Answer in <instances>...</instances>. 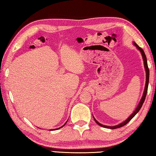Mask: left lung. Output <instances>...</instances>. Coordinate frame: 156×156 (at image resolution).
<instances>
[{
	"instance_id": "1",
	"label": "left lung",
	"mask_w": 156,
	"mask_h": 156,
	"mask_svg": "<svg viewBox=\"0 0 156 156\" xmlns=\"http://www.w3.org/2000/svg\"><path fill=\"white\" fill-rule=\"evenodd\" d=\"M133 44L136 46V48H137L139 51L141 52V55H142V57H143V60H144V67H145V72H146V82H145V89H144V94H143V96L141 98V101H139V105L137 106V107L136 108L135 110L134 111V112H133V114H131V115H130V116L129 117L128 119H127L126 120H125V121L122 122V123L119 124V125H116V126H106V125H101V123L98 122L97 120L95 119V118L94 117V119L95 121H96V122L98 124V125H100L102 127H104V128H108V129H117V128H120V127H122L123 126H125V125H126L127 123H128L130 120H131L133 117H134L136 113H137L139 110H140V109L141 108V107L143 106V104H144V101H145V97H146V95H147V88H148V84H149V68H148V66H147V58H146V56L145 55V52L144 51V50H143L141 48L139 47L137 44H136L135 42H133Z\"/></svg>"
}]
</instances>
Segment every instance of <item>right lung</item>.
<instances>
[{"label": "right lung", "instance_id": "right-lung-1", "mask_svg": "<svg viewBox=\"0 0 156 156\" xmlns=\"http://www.w3.org/2000/svg\"><path fill=\"white\" fill-rule=\"evenodd\" d=\"M66 122H67V121H66ZM66 123H65V124H66ZM65 125H63V126H65ZM63 126H62L61 127H60V128H58V129H53V130H57V129H60V128H62V127ZM50 131H52V129H50Z\"/></svg>", "mask_w": 156, "mask_h": 156}]
</instances>
